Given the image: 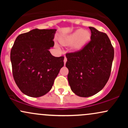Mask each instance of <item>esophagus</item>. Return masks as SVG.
<instances>
[{"label":"esophagus","instance_id":"obj_1","mask_svg":"<svg viewBox=\"0 0 128 128\" xmlns=\"http://www.w3.org/2000/svg\"><path fill=\"white\" fill-rule=\"evenodd\" d=\"M67 62V58H66V56H64V64H66V62Z\"/></svg>","mask_w":128,"mask_h":128}]
</instances>
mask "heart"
<instances>
[{
	"label": "heart",
	"instance_id": "heart-1",
	"mask_svg": "<svg viewBox=\"0 0 128 128\" xmlns=\"http://www.w3.org/2000/svg\"><path fill=\"white\" fill-rule=\"evenodd\" d=\"M90 38V33L86 30L78 29L72 34L61 40V42L63 45H71L75 50H79L86 43Z\"/></svg>",
	"mask_w": 128,
	"mask_h": 128
}]
</instances>
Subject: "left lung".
Instances as JSON below:
<instances>
[{
  "mask_svg": "<svg viewBox=\"0 0 128 128\" xmlns=\"http://www.w3.org/2000/svg\"><path fill=\"white\" fill-rule=\"evenodd\" d=\"M91 40L79 50L67 53L66 66L72 92L80 97L92 96L105 86L111 74L114 48L105 33L89 27Z\"/></svg>",
  "mask_w": 128,
  "mask_h": 128,
  "instance_id": "1",
  "label": "left lung"
}]
</instances>
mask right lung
I'll return each instance as SVG.
<instances>
[{
	"label": "right lung",
	"mask_w": 128,
	"mask_h": 128,
	"mask_svg": "<svg viewBox=\"0 0 128 128\" xmlns=\"http://www.w3.org/2000/svg\"><path fill=\"white\" fill-rule=\"evenodd\" d=\"M56 29H35L17 36L11 50L12 75L24 94L38 98L52 88L64 66V56L55 57L49 49L54 46Z\"/></svg>",
	"instance_id": "right-lung-1"
}]
</instances>
